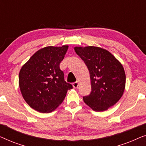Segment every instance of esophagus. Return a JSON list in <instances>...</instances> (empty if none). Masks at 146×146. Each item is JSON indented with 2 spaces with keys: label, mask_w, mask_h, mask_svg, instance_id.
<instances>
[{
  "label": "esophagus",
  "mask_w": 146,
  "mask_h": 146,
  "mask_svg": "<svg viewBox=\"0 0 146 146\" xmlns=\"http://www.w3.org/2000/svg\"><path fill=\"white\" fill-rule=\"evenodd\" d=\"M78 84H79V83H78V82H74L73 83V87L74 88H78Z\"/></svg>",
  "instance_id": "34e87169"
}]
</instances>
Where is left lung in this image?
I'll use <instances>...</instances> for the list:
<instances>
[{
    "label": "left lung",
    "instance_id": "1",
    "mask_svg": "<svg viewBox=\"0 0 146 146\" xmlns=\"http://www.w3.org/2000/svg\"><path fill=\"white\" fill-rule=\"evenodd\" d=\"M90 75L92 91L84 102L96 111H105L122 96L125 74L121 64L106 50L96 46L74 47Z\"/></svg>",
    "mask_w": 146,
    "mask_h": 146
}]
</instances>
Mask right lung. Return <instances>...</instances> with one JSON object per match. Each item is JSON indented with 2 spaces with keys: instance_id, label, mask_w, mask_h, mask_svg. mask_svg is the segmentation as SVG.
Instances as JSON below:
<instances>
[{
  "instance_id": "obj_1",
  "label": "right lung",
  "mask_w": 146,
  "mask_h": 146,
  "mask_svg": "<svg viewBox=\"0 0 146 146\" xmlns=\"http://www.w3.org/2000/svg\"><path fill=\"white\" fill-rule=\"evenodd\" d=\"M68 46H47L38 50L23 66L19 87L28 104L41 113H49L62 102L67 91L72 88L64 80L60 63Z\"/></svg>"
}]
</instances>
